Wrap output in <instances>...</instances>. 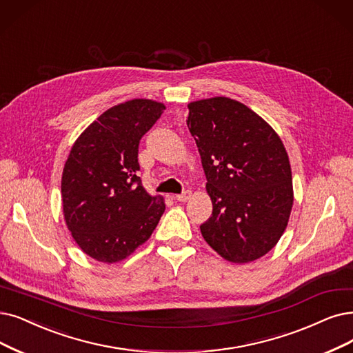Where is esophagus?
<instances>
[{"mask_svg":"<svg viewBox=\"0 0 353 353\" xmlns=\"http://www.w3.org/2000/svg\"><path fill=\"white\" fill-rule=\"evenodd\" d=\"M190 196H191V191L187 190V191H184V192H181V194L175 195V200H178V201H181V203H185L187 200H190Z\"/></svg>","mask_w":353,"mask_h":353,"instance_id":"obj_1","label":"esophagus"}]
</instances>
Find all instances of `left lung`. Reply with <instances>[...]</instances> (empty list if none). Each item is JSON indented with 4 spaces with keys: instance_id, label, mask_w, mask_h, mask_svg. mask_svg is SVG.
Here are the masks:
<instances>
[{
    "instance_id": "obj_1",
    "label": "left lung",
    "mask_w": 353,
    "mask_h": 353,
    "mask_svg": "<svg viewBox=\"0 0 353 353\" xmlns=\"http://www.w3.org/2000/svg\"><path fill=\"white\" fill-rule=\"evenodd\" d=\"M188 108L213 203L201 234L224 259L255 261L288 224L294 195L287 150L271 125L242 103L214 97Z\"/></svg>"
}]
</instances>
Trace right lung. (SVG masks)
I'll return each instance as SVG.
<instances>
[{"label":"right lung","instance_id":"right-lung-1","mask_svg":"<svg viewBox=\"0 0 353 353\" xmlns=\"http://www.w3.org/2000/svg\"><path fill=\"white\" fill-rule=\"evenodd\" d=\"M165 105L130 100L111 107L74 143L62 174V205L69 232L88 256L119 262L145 243L165 204L149 195L137 171L142 136Z\"/></svg>","mask_w":353,"mask_h":353}]
</instances>
